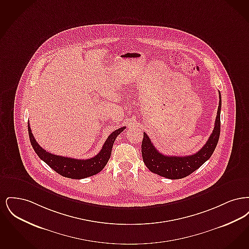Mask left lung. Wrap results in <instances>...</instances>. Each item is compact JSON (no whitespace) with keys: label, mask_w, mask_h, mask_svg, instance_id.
<instances>
[{"label":"left lung","mask_w":249,"mask_h":249,"mask_svg":"<svg viewBox=\"0 0 249 249\" xmlns=\"http://www.w3.org/2000/svg\"><path fill=\"white\" fill-rule=\"evenodd\" d=\"M220 110L221 95L219 92V105L213 131L208 141L195 154L185 157L161 154L157 150L147 134L143 132L142 157L145 166L150 172L169 179H180L190 176L209 160L214 151L220 134Z\"/></svg>","instance_id":"obj_1"}]
</instances>
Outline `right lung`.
Instances as JSON below:
<instances>
[{"label": "right lung", "mask_w": 249, "mask_h": 249, "mask_svg": "<svg viewBox=\"0 0 249 249\" xmlns=\"http://www.w3.org/2000/svg\"><path fill=\"white\" fill-rule=\"evenodd\" d=\"M125 127L119 128L117 130L113 131L108 137L105 144L103 145L101 151L93 158L88 160H78L71 159L62 156L51 154L47 150L43 149L38 142H36V138L33 135V132L30 127V123H28V130L30 141L38 157L44 160L50 168H52L55 172H57L60 176L64 178H71V179H82V178L92 177L96 174L100 173L105 166L107 165L111 152L112 147L116 138L118 137L121 131L125 130Z\"/></svg>", "instance_id": "1"}]
</instances>
